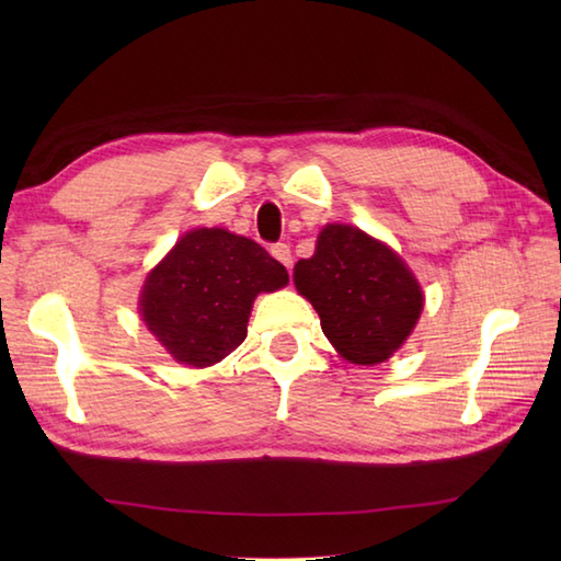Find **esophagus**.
I'll return each mask as SVG.
<instances>
[{
	"label": "esophagus",
	"mask_w": 561,
	"mask_h": 561,
	"mask_svg": "<svg viewBox=\"0 0 561 561\" xmlns=\"http://www.w3.org/2000/svg\"><path fill=\"white\" fill-rule=\"evenodd\" d=\"M270 253L274 255V260H279L284 267L291 270V248H289L287 243H274V245L270 248Z\"/></svg>",
	"instance_id": "esophagus-1"
}]
</instances>
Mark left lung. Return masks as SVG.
Instances as JSON below:
<instances>
[{
    "label": "left lung",
    "mask_w": 561,
    "mask_h": 561,
    "mask_svg": "<svg viewBox=\"0 0 561 561\" xmlns=\"http://www.w3.org/2000/svg\"><path fill=\"white\" fill-rule=\"evenodd\" d=\"M294 284L313 304L320 328L352 364L386 362L420 320L424 296L404 262L354 226L328 224Z\"/></svg>",
    "instance_id": "8db88e82"
}]
</instances>
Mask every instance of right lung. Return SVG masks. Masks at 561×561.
Wrapping results in <instances>:
<instances>
[{
  "mask_svg": "<svg viewBox=\"0 0 561 561\" xmlns=\"http://www.w3.org/2000/svg\"><path fill=\"white\" fill-rule=\"evenodd\" d=\"M287 282L284 265L250 238L197 229L149 272L141 318L173 359L211 366L245 340L255 296Z\"/></svg>",
  "mask_w": 561,
  "mask_h": 561,
  "instance_id": "right-lung-1",
  "label": "right lung"
}]
</instances>
